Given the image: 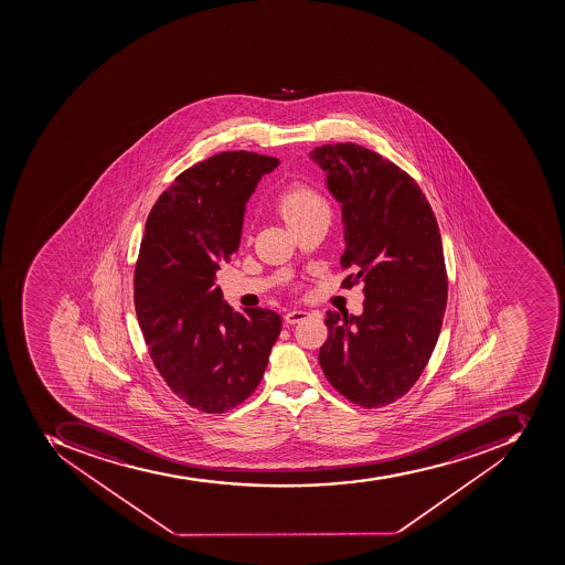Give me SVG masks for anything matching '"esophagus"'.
<instances>
[{
  "mask_svg": "<svg viewBox=\"0 0 565 565\" xmlns=\"http://www.w3.org/2000/svg\"><path fill=\"white\" fill-rule=\"evenodd\" d=\"M307 316H309V311H303V309H294V311L286 312L285 320L286 323L295 324L306 320Z\"/></svg>",
  "mask_w": 565,
  "mask_h": 565,
  "instance_id": "1",
  "label": "esophagus"
}]
</instances>
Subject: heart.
I'll list each match as a JSON object with an SVG mask.
<instances>
[{
	"mask_svg": "<svg viewBox=\"0 0 565 565\" xmlns=\"http://www.w3.org/2000/svg\"><path fill=\"white\" fill-rule=\"evenodd\" d=\"M320 212L329 214V205L320 192L312 189L309 183L295 182L277 201V214L289 227Z\"/></svg>",
	"mask_w": 565,
	"mask_h": 565,
	"instance_id": "obj_1",
	"label": "heart"
}]
</instances>
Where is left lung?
<instances>
[{
	"label": "left lung",
	"mask_w": 565,
	"mask_h": 565,
	"mask_svg": "<svg viewBox=\"0 0 565 565\" xmlns=\"http://www.w3.org/2000/svg\"><path fill=\"white\" fill-rule=\"evenodd\" d=\"M342 203L344 288L364 282V312L327 311L321 369L332 387L362 408L405 396L440 335L447 268L440 227L406 171L355 142L312 150Z\"/></svg>",
	"instance_id": "obj_1"
}]
</instances>
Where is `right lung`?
Masks as SVG:
<instances>
[{"label": "right lung", "instance_id": "right-lung-1", "mask_svg": "<svg viewBox=\"0 0 565 565\" xmlns=\"http://www.w3.org/2000/svg\"><path fill=\"white\" fill-rule=\"evenodd\" d=\"M279 164L223 151L185 169L160 194L134 270V306L153 365L192 408L224 414L256 391L282 320L223 302L215 274L238 249L245 203Z\"/></svg>", "mask_w": 565, "mask_h": 565}]
</instances>
